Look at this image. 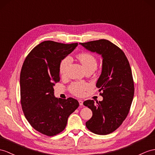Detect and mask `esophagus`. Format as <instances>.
I'll return each instance as SVG.
<instances>
[{
	"instance_id": "esophagus-1",
	"label": "esophagus",
	"mask_w": 155,
	"mask_h": 155,
	"mask_svg": "<svg viewBox=\"0 0 155 155\" xmlns=\"http://www.w3.org/2000/svg\"><path fill=\"white\" fill-rule=\"evenodd\" d=\"M79 103H80V106H83V104H84V101H83L82 100H79Z\"/></svg>"
}]
</instances>
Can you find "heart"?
<instances>
[{
	"label": "heart",
	"mask_w": 155,
	"mask_h": 155,
	"mask_svg": "<svg viewBox=\"0 0 155 155\" xmlns=\"http://www.w3.org/2000/svg\"><path fill=\"white\" fill-rule=\"evenodd\" d=\"M77 57L87 71H93L97 68V59L95 56L88 52H83L78 54ZM71 63L70 56L64 57L60 62L59 71L62 76H66L68 67ZM89 87V85L84 82H74L69 87L70 91L75 96L81 97L84 95L85 91Z\"/></svg>",
	"instance_id": "heart-1"
}]
</instances>
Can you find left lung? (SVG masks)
Wrapping results in <instances>:
<instances>
[{
  "label": "left lung",
  "instance_id": "1",
  "mask_svg": "<svg viewBox=\"0 0 155 155\" xmlns=\"http://www.w3.org/2000/svg\"><path fill=\"white\" fill-rule=\"evenodd\" d=\"M87 50L103 57L102 72L96 86L102 101L87 100L84 104L93 112L85 123L87 129L98 135L112 133L122 125L130 112L134 95V83L129 61L124 52L106 39L80 43Z\"/></svg>",
  "mask_w": 155,
  "mask_h": 155
}]
</instances>
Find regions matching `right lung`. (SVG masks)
I'll return each instance as SVG.
<instances>
[{"instance_id":"add662e5","label":"right lung","mask_w":155,"mask_h":155,"mask_svg":"<svg viewBox=\"0 0 155 155\" xmlns=\"http://www.w3.org/2000/svg\"><path fill=\"white\" fill-rule=\"evenodd\" d=\"M78 45L43 41L32 49L21 68L22 110L30 125L47 136H54L64 130L69 116L79 107L78 101L71 97L56 98L53 88L60 81V60Z\"/></svg>"}]
</instances>
